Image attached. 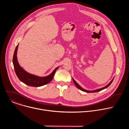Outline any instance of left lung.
<instances>
[{
	"mask_svg": "<svg viewBox=\"0 0 129 129\" xmlns=\"http://www.w3.org/2000/svg\"><path fill=\"white\" fill-rule=\"evenodd\" d=\"M72 80H73V83H74V84H75V85L76 86V87H78L79 89H80L81 90H82V91H84V92H88V93H90V92H99V91H101V90H103V89H105V88H107L108 87H109L110 85H111V84L112 83V82H113V79L110 82V83L108 84V85H107V86H106L105 87H103V88H101V89H97V90H94V91H88V90H85V89H84L83 88H82L75 81V80L73 79H72Z\"/></svg>",
	"mask_w": 129,
	"mask_h": 129,
	"instance_id": "left-lung-1",
	"label": "left lung"
}]
</instances>
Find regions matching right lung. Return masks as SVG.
I'll use <instances>...</instances> for the list:
<instances>
[{"label": "right lung", "instance_id": "add662e5", "mask_svg": "<svg viewBox=\"0 0 129 129\" xmlns=\"http://www.w3.org/2000/svg\"><path fill=\"white\" fill-rule=\"evenodd\" d=\"M18 45H17L13 58V63L16 74L20 81L25 84L32 87H40L49 83L53 79L54 73L59 67L55 69L51 74L45 77H39L26 72L19 65L17 61V51Z\"/></svg>", "mask_w": 129, "mask_h": 129}]
</instances>
